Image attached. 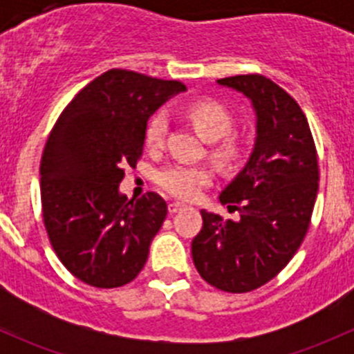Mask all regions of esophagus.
Returning <instances> with one entry per match:
<instances>
[{"instance_id": "34e87169", "label": "esophagus", "mask_w": 354, "mask_h": 354, "mask_svg": "<svg viewBox=\"0 0 354 354\" xmlns=\"http://www.w3.org/2000/svg\"><path fill=\"white\" fill-rule=\"evenodd\" d=\"M183 207H185L183 203H180V202H171L169 205H167V210H169V214H176V212H180Z\"/></svg>"}]
</instances>
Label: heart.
<instances>
[{
	"label": "heart",
	"mask_w": 354,
	"mask_h": 354,
	"mask_svg": "<svg viewBox=\"0 0 354 354\" xmlns=\"http://www.w3.org/2000/svg\"><path fill=\"white\" fill-rule=\"evenodd\" d=\"M188 120L205 140L216 142L226 137L233 127V118L219 102L195 101L185 109ZM167 131V120L162 113H157L149 120L145 128V144L149 149H159L164 144ZM214 157L221 166H233L240 159V147L234 140H226L214 151ZM160 187L176 198L192 200L198 195L200 188L210 183V171L203 166L174 164L159 173Z\"/></svg>",
	"instance_id": "1"
}]
</instances>
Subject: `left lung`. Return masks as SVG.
I'll return each instance as SVG.
<instances>
[{
	"label": "left lung",
	"mask_w": 354,
	"mask_h": 354,
	"mask_svg": "<svg viewBox=\"0 0 354 354\" xmlns=\"http://www.w3.org/2000/svg\"><path fill=\"white\" fill-rule=\"evenodd\" d=\"M217 84L252 102L255 144L219 195L240 219L200 210L203 226L192 241V257L210 286L248 292L276 277L301 245L319 192V162L308 121L284 88L262 75Z\"/></svg>",
	"instance_id": "obj_1"
}]
</instances>
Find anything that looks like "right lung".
Instances as JSON below:
<instances>
[{
    "label": "right lung",
    "mask_w": 354,
    "mask_h": 354,
    "mask_svg": "<svg viewBox=\"0 0 354 354\" xmlns=\"http://www.w3.org/2000/svg\"><path fill=\"white\" fill-rule=\"evenodd\" d=\"M185 91L113 68L59 114L41 160L42 217L56 255L82 283L120 288L144 269L167 205L154 192L128 200L120 183L144 152L149 118Z\"/></svg>",
    "instance_id": "right-lung-1"
}]
</instances>
